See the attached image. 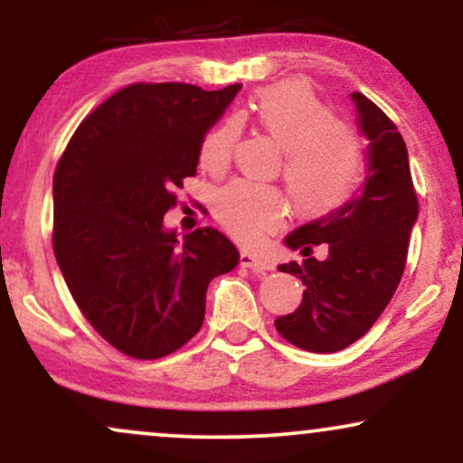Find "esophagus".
I'll use <instances>...</instances> for the list:
<instances>
[{
	"label": "esophagus",
	"mask_w": 463,
	"mask_h": 463,
	"mask_svg": "<svg viewBox=\"0 0 463 463\" xmlns=\"http://www.w3.org/2000/svg\"><path fill=\"white\" fill-rule=\"evenodd\" d=\"M239 265H241V268L254 269V272H265V269H272V263H269L268 259L248 252V250H241V252H239Z\"/></svg>",
	"instance_id": "1"
}]
</instances>
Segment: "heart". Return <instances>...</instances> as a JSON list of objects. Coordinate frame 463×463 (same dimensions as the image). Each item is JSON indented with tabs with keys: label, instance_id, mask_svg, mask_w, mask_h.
I'll return each mask as SVG.
<instances>
[{
	"label": "heart",
	"instance_id": "heart-1",
	"mask_svg": "<svg viewBox=\"0 0 463 463\" xmlns=\"http://www.w3.org/2000/svg\"><path fill=\"white\" fill-rule=\"evenodd\" d=\"M241 117H250L285 152L283 178L296 211L320 217L339 209L364 176V154L354 135L335 124L331 110L300 82L263 89ZM237 139L235 124H222L204 137L200 165L224 172ZM287 200L279 189L235 180L217 194L215 217L239 241L254 243L285 220Z\"/></svg>",
	"mask_w": 463,
	"mask_h": 463
}]
</instances>
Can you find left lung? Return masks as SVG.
Segmentation results:
<instances>
[{
    "instance_id": "left-lung-1",
    "label": "left lung",
    "mask_w": 463,
    "mask_h": 463,
    "mask_svg": "<svg viewBox=\"0 0 463 463\" xmlns=\"http://www.w3.org/2000/svg\"><path fill=\"white\" fill-rule=\"evenodd\" d=\"M357 130L368 139L365 176L339 209L296 228L285 246L300 263L280 265L305 285L300 307L274 322L289 344L309 353H337L379 320L401 283L418 198L401 132L364 93H350ZM322 242L327 257L310 252Z\"/></svg>"
}]
</instances>
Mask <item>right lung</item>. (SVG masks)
Here are the masks:
<instances>
[{
  "label": "right lung",
  "instance_id": "right-lung-1",
  "mask_svg": "<svg viewBox=\"0 0 463 463\" xmlns=\"http://www.w3.org/2000/svg\"><path fill=\"white\" fill-rule=\"evenodd\" d=\"M239 89L130 84L78 126L58 161V268L84 317L128 357L184 346L204 322L206 287L239 261L215 228L180 239L163 222Z\"/></svg>",
  "mask_w": 463,
  "mask_h": 463
}]
</instances>
